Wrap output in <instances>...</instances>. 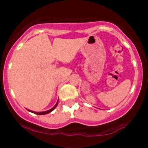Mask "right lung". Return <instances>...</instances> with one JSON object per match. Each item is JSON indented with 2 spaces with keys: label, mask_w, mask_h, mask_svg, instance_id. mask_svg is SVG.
I'll use <instances>...</instances> for the list:
<instances>
[{
  "label": "right lung",
  "mask_w": 148,
  "mask_h": 148,
  "mask_svg": "<svg viewBox=\"0 0 148 148\" xmlns=\"http://www.w3.org/2000/svg\"><path fill=\"white\" fill-rule=\"evenodd\" d=\"M58 103V101H57L56 104L55 106L53 107L52 108H51L50 110H48V111H43V112H35V111H30V110H28V111H29L30 112H31V113H35V114H37V115H45V114H47V113H51V112L53 111L54 109H55L56 107L57 106Z\"/></svg>",
  "instance_id": "1"
}]
</instances>
